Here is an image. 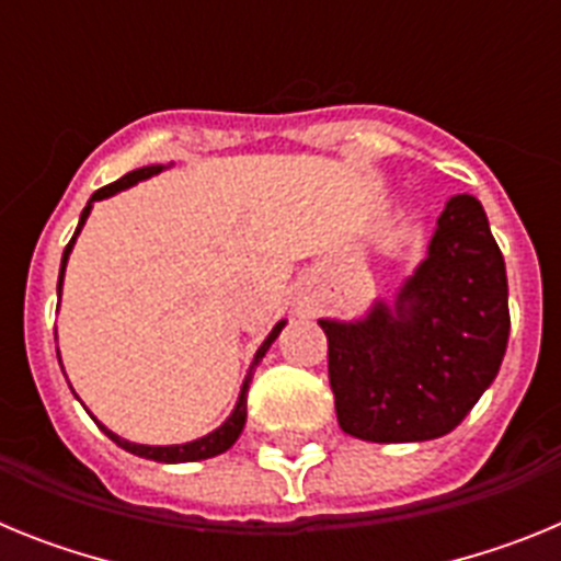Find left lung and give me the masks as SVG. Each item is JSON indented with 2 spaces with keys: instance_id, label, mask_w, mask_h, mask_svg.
Returning a JSON list of instances; mask_svg holds the SVG:
<instances>
[{
  "instance_id": "8db88e82",
  "label": "left lung",
  "mask_w": 561,
  "mask_h": 561,
  "mask_svg": "<svg viewBox=\"0 0 561 561\" xmlns=\"http://www.w3.org/2000/svg\"><path fill=\"white\" fill-rule=\"evenodd\" d=\"M320 329L345 433L374 444L453 433L497 376L512 331L505 261L483 205L469 193L447 202L393 309L379 300L362 320Z\"/></svg>"
}]
</instances>
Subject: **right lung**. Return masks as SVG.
I'll return each instance as SVG.
<instances>
[{"label":"right lung","instance_id":"1","mask_svg":"<svg viewBox=\"0 0 561 561\" xmlns=\"http://www.w3.org/2000/svg\"><path fill=\"white\" fill-rule=\"evenodd\" d=\"M162 165H148V168H137V171L126 173V176H121L117 182H112V185L101 187V191L92 193V199H89V205L83 207L81 213V221H78V230L76 236H72V241L67 244V250H64V257H61V275H58V291H61V284H64V270H67V257L69 252H72V244H76L78 232H81V227L87 225V216L89 210H92V202H101V199H108V196H114V193L126 191V187L137 185L140 180H148V176H153V173H160ZM284 320L275 325V329L270 331V336H266L264 342H261V348L255 351V359H252L250 370H247V379L244 385H241V396H238V404L236 410H232L230 419L221 424L219 430H213L210 435H205V438L199 440H191V444H176V447H146V444H131V440L121 438V435H114L112 430H106L98 421V427L103 430V433L108 435V438L117 444V447H123L126 453L137 455V458H148V460H157V463H191V460H205V458H216V455L227 453V449L232 447L238 440V435H241V430H244V421H247V390H250V381H252V374H255L257 362L264 359V354L270 351L272 342L277 340V334H280V329H284Z\"/></svg>","mask_w":561,"mask_h":561}]
</instances>
